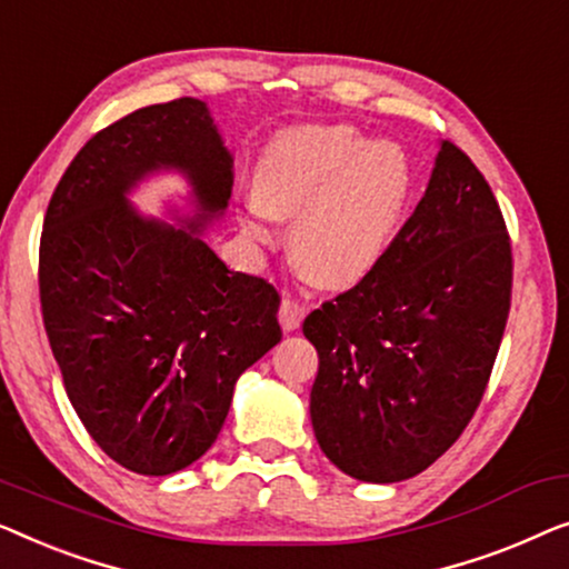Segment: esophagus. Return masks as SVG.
Listing matches in <instances>:
<instances>
[{
	"mask_svg": "<svg viewBox=\"0 0 569 569\" xmlns=\"http://www.w3.org/2000/svg\"><path fill=\"white\" fill-rule=\"evenodd\" d=\"M307 303L301 299H296V296H286L281 301V309H278V317H281V325L286 332H293L299 330V325L303 322V317H307Z\"/></svg>",
	"mask_w": 569,
	"mask_h": 569,
	"instance_id": "1",
	"label": "esophagus"
}]
</instances>
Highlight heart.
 <instances>
[{
    "label": "heart",
    "mask_w": 569,
    "mask_h": 569,
    "mask_svg": "<svg viewBox=\"0 0 569 569\" xmlns=\"http://www.w3.org/2000/svg\"><path fill=\"white\" fill-rule=\"evenodd\" d=\"M410 196L412 167L402 147L368 143L348 126H301L260 157L244 229L273 242L270 216L293 219V266L311 281L348 288L387 258Z\"/></svg>",
    "instance_id": "obj_1"
}]
</instances>
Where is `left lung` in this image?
Instances as JSON below:
<instances>
[{
    "mask_svg": "<svg viewBox=\"0 0 569 569\" xmlns=\"http://www.w3.org/2000/svg\"><path fill=\"white\" fill-rule=\"evenodd\" d=\"M510 288L498 198L443 141L426 196L379 268L303 319L319 353L311 426L327 459L387 485L443 456L482 402Z\"/></svg>",
    "mask_w": 569,
    "mask_h": 569,
    "instance_id": "1",
    "label": "left lung"
}]
</instances>
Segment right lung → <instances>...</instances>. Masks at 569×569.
<instances>
[{"mask_svg": "<svg viewBox=\"0 0 569 569\" xmlns=\"http://www.w3.org/2000/svg\"><path fill=\"white\" fill-rule=\"evenodd\" d=\"M162 166L194 186L202 213L190 232L127 208V190ZM231 167L206 102L180 98L94 133L48 203L38 252L48 342L87 433L136 475L201 459L239 376L283 338L276 286L229 270L196 234L227 208Z\"/></svg>", "mask_w": 569, "mask_h": 569, "instance_id": "add662e5", "label": "right lung"}]
</instances>
